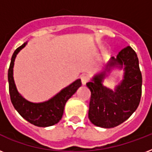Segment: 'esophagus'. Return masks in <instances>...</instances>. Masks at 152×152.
<instances>
[{
	"label": "esophagus",
	"instance_id": "esophagus-1",
	"mask_svg": "<svg viewBox=\"0 0 152 152\" xmlns=\"http://www.w3.org/2000/svg\"><path fill=\"white\" fill-rule=\"evenodd\" d=\"M81 83L83 85H86V83H88V80H89V78H88V76H86V75H83V76H81Z\"/></svg>",
	"mask_w": 152,
	"mask_h": 152
}]
</instances>
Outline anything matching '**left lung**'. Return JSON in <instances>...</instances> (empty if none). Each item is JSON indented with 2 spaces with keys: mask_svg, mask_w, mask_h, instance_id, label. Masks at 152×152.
I'll use <instances>...</instances> for the list:
<instances>
[{
  "mask_svg": "<svg viewBox=\"0 0 152 152\" xmlns=\"http://www.w3.org/2000/svg\"><path fill=\"white\" fill-rule=\"evenodd\" d=\"M114 68L123 69V80L114 90L103 85ZM91 91L88 118L93 125L105 129L118 126L137 109L142 93V75L137 55L130 46L109 60L102 70L87 83Z\"/></svg>",
  "mask_w": 152,
  "mask_h": 152,
  "instance_id": "8db88e82",
  "label": "left lung"
}]
</instances>
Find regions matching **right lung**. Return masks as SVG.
Segmentation results:
<instances>
[{
	"label": "right lung",
	"mask_w": 152,
	"mask_h": 152,
	"mask_svg": "<svg viewBox=\"0 0 152 152\" xmlns=\"http://www.w3.org/2000/svg\"><path fill=\"white\" fill-rule=\"evenodd\" d=\"M27 44L24 42L15 50L12 54L8 72L9 94L12 103L18 113L32 125L39 127H49L61 121L65 103L76 93L81 86L80 79L74 81L47 101L42 102H32L27 100L18 91L13 77V68L15 57L22 49Z\"/></svg>",
	"instance_id": "add662e5"
}]
</instances>
